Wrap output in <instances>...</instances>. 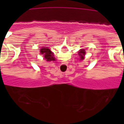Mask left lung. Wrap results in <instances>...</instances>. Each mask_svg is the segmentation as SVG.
<instances>
[{"label":"left lung","instance_id":"8db88e82","mask_svg":"<svg viewBox=\"0 0 124 124\" xmlns=\"http://www.w3.org/2000/svg\"><path fill=\"white\" fill-rule=\"evenodd\" d=\"M78 53H79V55L80 56V59H81V60H84V56H85V54H86V51H85V50L81 49V50H80L79 51Z\"/></svg>","mask_w":124,"mask_h":124}]
</instances>
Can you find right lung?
Wrapping results in <instances>:
<instances>
[{
  "mask_svg": "<svg viewBox=\"0 0 124 124\" xmlns=\"http://www.w3.org/2000/svg\"><path fill=\"white\" fill-rule=\"evenodd\" d=\"M40 53H41V54H43L44 58L47 61H54L55 60L53 57V53L47 47H42L41 49H40Z\"/></svg>",
  "mask_w": 124,
  "mask_h": 124,
  "instance_id": "1",
  "label": "right lung"
}]
</instances>
